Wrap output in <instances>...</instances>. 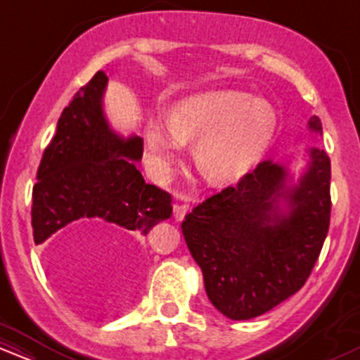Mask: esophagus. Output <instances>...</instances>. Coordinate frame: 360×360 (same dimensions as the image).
Here are the masks:
<instances>
[{
	"label": "esophagus",
	"instance_id": "34e87169",
	"mask_svg": "<svg viewBox=\"0 0 360 360\" xmlns=\"http://www.w3.org/2000/svg\"><path fill=\"white\" fill-rule=\"evenodd\" d=\"M188 212H189V205H186L183 200L176 201L174 206H172V217H174L177 221L183 220V218L186 217V213H188Z\"/></svg>",
	"mask_w": 360,
	"mask_h": 360
}]
</instances>
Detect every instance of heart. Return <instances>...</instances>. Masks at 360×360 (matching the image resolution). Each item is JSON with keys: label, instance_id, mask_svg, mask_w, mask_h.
Instances as JSON below:
<instances>
[{"label": "heart", "instance_id": "heart-1", "mask_svg": "<svg viewBox=\"0 0 360 360\" xmlns=\"http://www.w3.org/2000/svg\"><path fill=\"white\" fill-rule=\"evenodd\" d=\"M276 127L278 115L264 98L232 89L191 94L172 106L167 123L147 118L143 159L148 174L162 181L171 174L181 148L194 146L200 174L212 186H229L259 162Z\"/></svg>", "mask_w": 360, "mask_h": 360}]
</instances>
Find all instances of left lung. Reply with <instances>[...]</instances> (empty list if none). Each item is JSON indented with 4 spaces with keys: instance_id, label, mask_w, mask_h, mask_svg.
I'll return each mask as SVG.
<instances>
[{
    "instance_id": "1",
    "label": "left lung",
    "mask_w": 360,
    "mask_h": 360,
    "mask_svg": "<svg viewBox=\"0 0 360 360\" xmlns=\"http://www.w3.org/2000/svg\"><path fill=\"white\" fill-rule=\"evenodd\" d=\"M308 130L323 134L320 118H309ZM330 210V159L315 147L298 179L289 162L262 160L198 205L181 229L213 307L250 320L300 291L323 247Z\"/></svg>"
}]
</instances>
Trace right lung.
Masks as SVG:
<instances>
[{
	"label": "right lung",
	"mask_w": 360,
	"mask_h": 360,
	"mask_svg": "<svg viewBox=\"0 0 360 360\" xmlns=\"http://www.w3.org/2000/svg\"><path fill=\"white\" fill-rule=\"evenodd\" d=\"M106 74L98 71L74 94L45 148L32 205L37 245L79 223H106L131 237H146L171 217V194L147 184L137 169L142 139L123 137L106 118Z\"/></svg>",
	"instance_id": "right-lung-1"
}]
</instances>
